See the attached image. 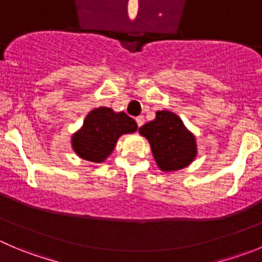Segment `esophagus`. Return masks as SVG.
I'll return each instance as SVG.
<instances>
[{
    "label": "esophagus",
    "mask_w": 262,
    "mask_h": 262,
    "mask_svg": "<svg viewBox=\"0 0 262 262\" xmlns=\"http://www.w3.org/2000/svg\"><path fill=\"white\" fill-rule=\"evenodd\" d=\"M136 121H137V125H138V128H141V126H142L143 124H145V117H143L142 115H141V116L137 117Z\"/></svg>",
    "instance_id": "obj_1"
}]
</instances>
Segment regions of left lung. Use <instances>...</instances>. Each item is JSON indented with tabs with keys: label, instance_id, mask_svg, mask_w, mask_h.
Here are the masks:
<instances>
[{
	"label": "left lung",
	"instance_id": "8db88e82",
	"mask_svg": "<svg viewBox=\"0 0 262 262\" xmlns=\"http://www.w3.org/2000/svg\"><path fill=\"white\" fill-rule=\"evenodd\" d=\"M139 133L148 139L154 158L161 170L182 169L196 156L194 136L173 112H156L155 120L141 126Z\"/></svg>",
	"mask_w": 262,
	"mask_h": 262
}]
</instances>
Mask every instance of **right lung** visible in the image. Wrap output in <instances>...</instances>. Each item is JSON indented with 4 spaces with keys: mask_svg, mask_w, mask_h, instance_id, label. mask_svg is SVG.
Segmentation results:
<instances>
[{
    "mask_svg": "<svg viewBox=\"0 0 262 262\" xmlns=\"http://www.w3.org/2000/svg\"><path fill=\"white\" fill-rule=\"evenodd\" d=\"M137 123L125 112L99 107L90 112L84 126L72 137V147L80 158L93 163H102L114 150L121 134L134 133Z\"/></svg>",
    "mask_w": 262,
    "mask_h": 262,
    "instance_id": "right-lung-1",
    "label": "right lung"
}]
</instances>
